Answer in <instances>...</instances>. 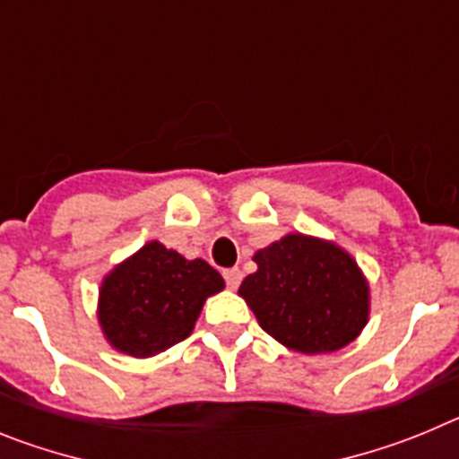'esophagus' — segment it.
<instances>
[{
    "label": "esophagus",
    "instance_id": "34e87169",
    "mask_svg": "<svg viewBox=\"0 0 459 459\" xmlns=\"http://www.w3.org/2000/svg\"><path fill=\"white\" fill-rule=\"evenodd\" d=\"M222 278H225V282H227V287H230V290H237V287L241 285L243 273L238 269H225V271H222Z\"/></svg>",
    "mask_w": 459,
    "mask_h": 459
}]
</instances>
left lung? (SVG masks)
Listing matches in <instances>:
<instances>
[{
  "label": "left lung",
  "mask_w": 459,
  "mask_h": 459,
  "mask_svg": "<svg viewBox=\"0 0 459 459\" xmlns=\"http://www.w3.org/2000/svg\"><path fill=\"white\" fill-rule=\"evenodd\" d=\"M253 259L257 271L238 294L271 338L301 354L338 351L359 338L370 315V287L347 250L287 234Z\"/></svg>",
  "instance_id": "8db88e82"
}]
</instances>
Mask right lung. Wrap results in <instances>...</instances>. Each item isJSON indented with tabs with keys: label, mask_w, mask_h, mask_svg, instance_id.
I'll return each instance as SVG.
<instances>
[{
	"label": "right lung",
	"mask_w": 459,
	"mask_h": 459,
	"mask_svg": "<svg viewBox=\"0 0 459 459\" xmlns=\"http://www.w3.org/2000/svg\"><path fill=\"white\" fill-rule=\"evenodd\" d=\"M225 280L204 259L149 241L103 278L99 322L117 351L149 359L193 333L202 306Z\"/></svg>",
	"instance_id": "add662e5"
}]
</instances>
